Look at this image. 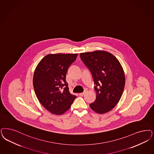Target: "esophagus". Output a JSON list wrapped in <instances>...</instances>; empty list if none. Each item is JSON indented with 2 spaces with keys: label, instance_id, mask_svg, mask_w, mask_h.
I'll list each match as a JSON object with an SVG mask.
<instances>
[{
  "label": "esophagus",
  "instance_id": "34e87169",
  "mask_svg": "<svg viewBox=\"0 0 154 154\" xmlns=\"http://www.w3.org/2000/svg\"><path fill=\"white\" fill-rule=\"evenodd\" d=\"M84 94H85L84 93H80L79 94V96H81V97H82V96H84Z\"/></svg>",
  "mask_w": 154,
  "mask_h": 154
}]
</instances>
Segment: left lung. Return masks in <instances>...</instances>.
Here are the masks:
<instances>
[{
    "label": "left lung",
    "mask_w": 154,
    "mask_h": 154,
    "mask_svg": "<svg viewBox=\"0 0 154 154\" xmlns=\"http://www.w3.org/2000/svg\"><path fill=\"white\" fill-rule=\"evenodd\" d=\"M80 56L96 85V101L90 103V108L98 114L112 110L120 100L125 85L121 64L112 54L103 51L81 53Z\"/></svg>",
    "instance_id": "left-lung-1"
}]
</instances>
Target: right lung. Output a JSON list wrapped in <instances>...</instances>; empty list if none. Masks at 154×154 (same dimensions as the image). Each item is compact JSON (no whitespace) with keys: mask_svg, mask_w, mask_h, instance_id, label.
Here are the masks:
<instances>
[{"mask_svg":"<svg viewBox=\"0 0 154 154\" xmlns=\"http://www.w3.org/2000/svg\"><path fill=\"white\" fill-rule=\"evenodd\" d=\"M77 56V53L49 54L35 70L33 85L36 96L43 107L53 114H64L76 98L70 93L65 77Z\"/></svg>","mask_w":154,"mask_h":154,"instance_id":"right-lung-1","label":"right lung"}]
</instances>
